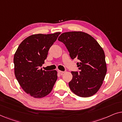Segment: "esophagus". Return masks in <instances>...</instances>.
<instances>
[{"label":"esophagus","mask_w":122,"mask_h":122,"mask_svg":"<svg viewBox=\"0 0 122 122\" xmlns=\"http://www.w3.org/2000/svg\"><path fill=\"white\" fill-rule=\"evenodd\" d=\"M58 72L59 73V74H63V73H64V71H59V70H58Z\"/></svg>","instance_id":"obj_1"}]
</instances>
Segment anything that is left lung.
I'll list each match as a JSON object with an SVG mask.
<instances>
[{"label":"left lung","instance_id":"8db88e82","mask_svg":"<svg viewBox=\"0 0 122 122\" xmlns=\"http://www.w3.org/2000/svg\"><path fill=\"white\" fill-rule=\"evenodd\" d=\"M58 40L65 44L72 59L77 63L78 71H71L70 89L81 97L93 96L100 89L107 73L105 54L96 39L82 31L63 33Z\"/></svg>","mask_w":122,"mask_h":122}]
</instances>
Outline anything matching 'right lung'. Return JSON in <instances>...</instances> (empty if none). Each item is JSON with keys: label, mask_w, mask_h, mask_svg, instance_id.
<instances>
[{"label": "right lung", "mask_w": 122, "mask_h": 122, "mask_svg": "<svg viewBox=\"0 0 122 122\" xmlns=\"http://www.w3.org/2000/svg\"><path fill=\"white\" fill-rule=\"evenodd\" d=\"M60 34L31 35L20 44L15 53V76L22 89L33 97L43 98L49 94L57 79L56 70L45 71L39 67Z\"/></svg>", "instance_id": "add662e5"}]
</instances>
